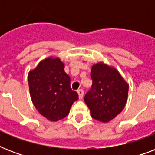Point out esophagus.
I'll use <instances>...</instances> for the list:
<instances>
[{
    "mask_svg": "<svg viewBox=\"0 0 155 155\" xmlns=\"http://www.w3.org/2000/svg\"><path fill=\"white\" fill-rule=\"evenodd\" d=\"M77 93L79 95V99L82 100L83 97H84V92L83 89H80L77 91Z\"/></svg>",
    "mask_w": 155,
    "mask_h": 155,
    "instance_id": "obj_1",
    "label": "esophagus"
}]
</instances>
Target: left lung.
I'll return each instance as SVG.
<instances>
[{
    "label": "left lung",
    "mask_w": 155,
    "mask_h": 155,
    "mask_svg": "<svg viewBox=\"0 0 155 155\" xmlns=\"http://www.w3.org/2000/svg\"><path fill=\"white\" fill-rule=\"evenodd\" d=\"M92 86L84 101L96 120L107 123L121 113L127 101L129 84L117 68L99 62L92 66Z\"/></svg>",
    "instance_id": "left-lung-1"
}]
</instances>
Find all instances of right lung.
<instances>
[{
  "label": "right lung",
  "mask_w": 155,
  "mask_h": 155,
  "mask_svg": "<svg viewBox=\"0 0 155 155\" xmlns=\"http://www.w3.org/2000/svg\"><path fill=\"white\" fill-rule=\"evenodd\" d=\"M30 97L38 112L51 121L68 116L77 92L71 88V79L60 58L49 56L28 74Z\"/></svg>",
  "instance_id": "add662e5"
}]
</instances>
